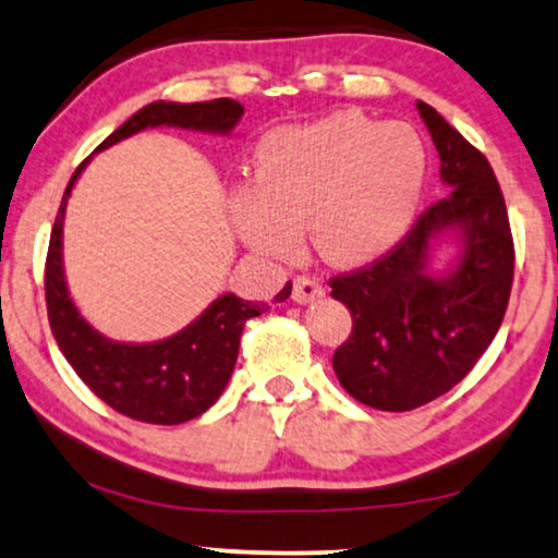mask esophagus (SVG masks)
Returning <instances> with one entry per match:
<instances>
[{
	"label": "esophagus",
	"mask_w": 558,
	"mask_h": 558,
	"mask_svg": "<svg viewBox=\"0 0 558 558\" xmlns=\"http://www.w3.org/2000/svg\"><path fill=\"white\" fill-rule=\"evenodd\" d=\"M323 294H326V287H323L315 277H298L292 281V300L300 302V305L320 300Z\"/></svg>",
	"instance_id": "obj_1"
}]
</instances>
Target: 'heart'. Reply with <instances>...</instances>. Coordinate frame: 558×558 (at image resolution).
<instances>
[{
  "instance_id": "heart-1",
  "label": "heart",
  "mask_w": 558,
  "mask_h": 558,
  "mask_svg": "<svg viewBox=\"0 0 558 558\" xmlns=\"http://www.w3.org/2000/svg\"><path fill=\"white\" fill-rule=\"evenodd\" d=\"M424 170L414 129L380 126L356 111L331 113L264 144L258 181L232 198L238 232L260 253L287 256L307 227L328 264H364L411 225Z\"/></svg>"
}]
</instances>
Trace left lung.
<instances>
[{
    "instance_id": "1",
    "label": "left lung",
    "mask_w": 558,
    "mask_h": 558,
    "mask_svg": "<svg viewBox=\"0 0 558 558\" xmlns=\"http://www.w3.org/2000/svg\"><path fill=\"white\" fill-rule=\"evenodd\" d=\"M418 113L450 191L373 264L331 277V298L352 313L333 369L349 396L380 411H411L445 396L497 336L514 277L505 196L489 160L435 108ZM445 226L464 235V256L442 280L425 274V245Z\"/></svg>"
}]
</instances>
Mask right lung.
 I'll list each match as a JSON object with an SVG mask.
<instances>
[{
  "mask_svg": "<svg viewBox=\"0 0 558 558\" xmlns=\"http://www.w3.org/2000/svg\"><path fill=\"white\" fill-rule=\"evenodd\" d=\"M240 116L243 106L230 98L189 102V106L157 100L136 111L106 142H100L98 149L111 147L147 126H181L227 134L240 121ZM85 162L69 178L48 240L46 311L53 339L82 383L119 414L147 424H183L202 416L222 396L230 380L245 323L264 313L268 305L222 294L189 328L157 343H119L93 331L69 300L64 271H61V222H64L66 196ZM290 292L292 284L287 281L284 290L277 294V302H284Z\"/></svg>",
  "mask_w": 558,
  "mask_h": 558,
  "instance_id": "1",
  "label": "right lung"
}]
</instances>
